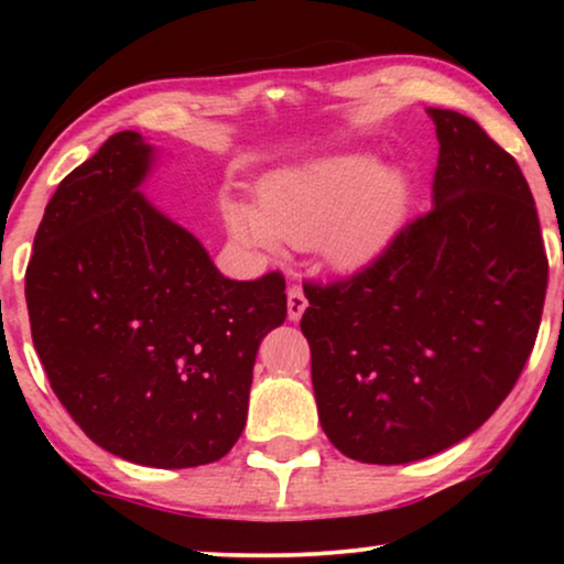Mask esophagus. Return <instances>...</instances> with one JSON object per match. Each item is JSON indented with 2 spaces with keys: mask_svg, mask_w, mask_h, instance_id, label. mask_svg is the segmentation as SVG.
I'll return each instance as SVG.
<instances>
[{
  "mask_svg": "<svg viewBox=\"0 0 564 564\" xmlns=\"http://www.w3.org/2000/svg\"><path fill=\"white\" fill-rule=\"evenodd\" d=\"M305 307H307L305 292L300 290L297 284H292V288L288 290V315H290V321H300V318H303Z\"/></svg>",
  "mask_w": 564,
  "mask_h": 564,
  "instance_id": "1",
  "label": "esophagus"
}]
</instances>
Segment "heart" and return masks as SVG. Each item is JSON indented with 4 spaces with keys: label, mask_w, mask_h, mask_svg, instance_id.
I'll use <instances>...</instances> for the list:
<instances>
[{
    "label": "heart",
    "mask_w": 564,
    "mask_h": 564,
    "mask_svg": "<svg viewBox=\"0 0 564 564\" xmlns=\"http://www.w3.org/2000/svg\"><path fill=\"white\" fill-rule=\"evenodd\" d=\"M411 207V182L369 153H349L276 174L259 207L228 203L234 234L246 243L315 246L336 269L367 267L392 243Z\"/></svg>",
    "instance_id": "heart-1"
}]
</instances>
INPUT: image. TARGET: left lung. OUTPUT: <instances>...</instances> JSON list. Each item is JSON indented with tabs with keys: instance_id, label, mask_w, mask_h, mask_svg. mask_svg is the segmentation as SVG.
Masks as SVG:
<instances>
[{
	"instance_id": "obj_1",
	"label": "left lung",
	"mask_w": 564,
	"mask_h": 564,
	"mask_svg": "<svg viewBox=\"0 0 564 564\" xmlns=\"http://www.w3.org/2000/svg\"><path fill=\"white\" fill-rule=\"evenodd\" d=\"M429 115L434 207L357 274L303 284L321 426L367 465L431 457L480 429L542 321L550 264L519 164L473 118Z\"/></svg>"
}]
</instances>
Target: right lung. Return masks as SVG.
<instances>
[{"label":"right lung","mask_w":564,"mask_h":564,"mask_svg":"<svg viewBox=\"0 0 564 564\" xmlns=\"http://www.w3.org/2000/svg\"><path fill=\"white\" fill-rule=\"evenodd\" d=\"M151 159L122 130L58 184L25 272L30 330L91 442L143 467H199L241 436L259 344L288 295L280 272L223 276L138 192Z\"/></svg>","instance_id":"right-lung-1"}]
</instances>
